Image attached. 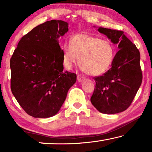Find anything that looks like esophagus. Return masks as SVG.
<instances>
[{
	"instance_id": "esophagus-1",
	"label": "esophagus",
	"mask_w": 152,
	"mask_h": 152,
	"mask_svg": "<svg viewBox=\"0 0 152 152\" xmlns=\"http://www.w3.org/2000/svg\"><path fill=\"white\" fill-rule=\"evenodd\" d=\"M85 80V77L83 76H81V75H78L77 76V81L79 82H82V81H84Z\"/></svg>"
}]
</instances>
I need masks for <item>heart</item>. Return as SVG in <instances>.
Wrapping results in <instances>:
<instances>
[{
  "label": "heart",
  "mask_w": 152,
  "mask_h": 152,
  "mask_svg": "<svg viewBox=\"0 0 152 152\" xmlns=\"http://www.w3.org/2000/svg\"><path fill=\"white\" fill-rule=\"evenodd\" d=\"M79 57L82 69L90 75H100L111 68L115 57V48L107 39L80 33L70 39V44L63 46V64L70 69Z\"/></svg>",
  "instance_id": "b5f03b06"
}]
</instances>
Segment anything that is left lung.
<instances>
[{
  "instance_id": "obj_1",
  "label": "left lung",
  "mask_w": 152,
  "mask_h": 152,
  "mask_svg": "<svg viewBox=\"0 0 152 152\" xmlns=\"http://www.w3.org/2000/svg\"><path fill=\"white\" fill-rule=\"evenodd\" d=\"M98 31L118 44L119 50L111 68L93 78L96 84L91 102L102 113H120L129 107L142 83L140 52L123 31L105 28H99Z\"/></svg>"
}]
</instances>
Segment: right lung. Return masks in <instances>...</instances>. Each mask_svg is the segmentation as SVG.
I'll return each instance as SVG.
<instances>
[{
  "label": "right lung",
  "mask_w": 152,
  "mask_h": 152,
  "mask_svg": "<svg viewBox=\"0 0 152 152\" xmlns=\"http://www.w3.org/2000/svg\"><path fill=\"white\" fill-rule=\"evenodd\" d=\"M68 28V23L61 20L39 25L20 39L10 59L12 94L34 118L56 115L76 82L75 73L64 70L58 40Z\"/></svg>",
  "instance_id": "obj_1"
}]
</instances>
